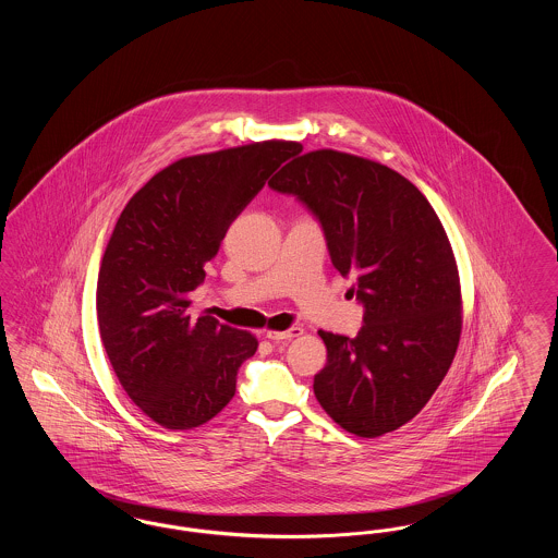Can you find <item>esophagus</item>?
<instances>
[{
    "instance_id": "obj_1",
    "label": "esophagus",
    "mask_w": 558,
    "mask_h": 558,
    "mask_svg": "<svg viewBox=\"0 0 558 558\" xmlns=\"http://www.w3.org/2000/svg\"><path fill=\"white\" fill-rule=\"evenodd\" d=\"M299 335H303V330L299 326H292L289 330H269L266 337L269 341H274V343H282V341H291V339L299 337Z\"/></svg>"
}]
</instances>
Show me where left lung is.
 Returning <instances> with one entry per match:
<instances>
[{"instance_id":"8db88e82","label":"left lung","mask_w":558,"mask_h":558,"mask_svg":"<svg viewBox=\"0 0 558 558\" xmlns=\"http://www.w3.org/2000/svg\"><path fill=\"white\" fill-rule=\"evenodd\" d=\"M269 187L322 223L332 266L355 280V339L319 330L328 362L314 378L326 414L357 437L412 421L450 371L462 294L448 234L425 194L376 160L322 148L287 162Z\"/></svg>"}]
</instances>
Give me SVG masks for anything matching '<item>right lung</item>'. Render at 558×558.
<instances>
[{"label": "right lung", "mask_w": 558, "mask_h": 558, "mask_svg": "<svg viewBox=\"0 0 558 558\" xmlns=\"http://www.w3.org/2000/svg\"><path fill=\"white\" fill-rule=\"evenodd\" d=\"M299 142L266 140L171 162L140 187L108 240L96 310L110 366L157 425H205L236 393V372L257 339L187 314L230 223Z\"/></svg>", "instance_id": "add662e5"}]
</instances>
